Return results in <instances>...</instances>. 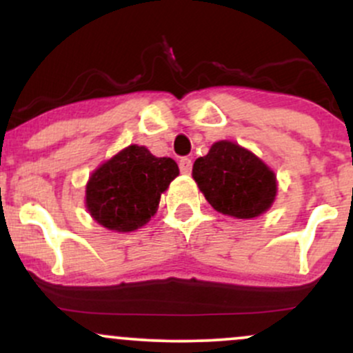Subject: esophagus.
<instances>
[{
	"label": "esophagus",
	"instance_id": "esophagus-1",
	"mask_svg": "<svg viewBox=\"0 0 353 353\" xmlns=\"http://www.w3.org/2000/svg\"><path fill=\"white\" fill-rule=\"evenodd\" d=\"M179 169L182 174H190V171H192V161L189 157H182L179 161Z\"/></svg>",
	"mask_w": 353,
	"mask_h": 353
}]
</instances>
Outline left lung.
I'll list each match as a JSON object with an SVG mask.
<instances>
[{"instance_id":"left-lung-1","label":"left lung","mask_w":353,"mask_h":353,"mask_svg":"<svg viewBox=\"0 0 353 353\" xmlns=\"http://www.w3.org/2000/svg\"><path fill=\"white\" fill-rule=\"evenodd\" d=\"M192 177L217 212L236 219L259 217L272 208L277 177L261 157L232 141H217L196 159Z\"/></svg>"}]
</instances>
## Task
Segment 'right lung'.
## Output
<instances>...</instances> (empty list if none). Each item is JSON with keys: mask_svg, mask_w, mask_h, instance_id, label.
<instances>
[{"mask_svg": "<svg viewBox=\"0 0 353 353\" xmlns=\"http://www.w3.org/2000/svg\"><path fill=\"white\" fill-rule=\"evenodd\" d=\"M177 176L179 168L171 157H156L144 145L131 144L89 176L84 205L103 228L132 232L151 221Z\"/></svg>", "mask_w": 353, "mask_h": 353, "instance_id": "obj_1", "label": "right lung"}]
</instances>
